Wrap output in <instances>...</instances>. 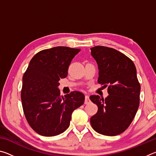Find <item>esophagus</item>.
<instances>
[{"mask_svg":"<svg viewBox=\"0 0 156 156\" xmlns=\"http://www.w3.org/2000/svg\"><path fill=\"white\" fill-rule=\"evenodd\" d=\"M90 102V100H89V97L88 95H86L85 96V100H84V104L87 105Z\"/></svg>","mask_w":156,"mask_h":156,"instance_id":"1","label":"esophagus"}]
</instances>
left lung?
I'll return each mask as SVG.
<instances>
[{
    "mask_svg": "<svg viewBox=\"0 0 156 156\" xmlns=\"http://www.w3.org/2000/svg\"><path fill=\"white\" fill-rule=\"evenodd\" d=\"M91 54L98 67V82L107 87L109 96L104 99L98 95L89 98L98 109L90 119L98 133L113 136L129 127L140 104V84L136 66L125 54L110 47L96 46Z\"/></svg>",
    "mask_w": 156,
    "mask_h": 156,
    "instance_id": "obj_1",
    "label": "left lung"
}]
</instances>
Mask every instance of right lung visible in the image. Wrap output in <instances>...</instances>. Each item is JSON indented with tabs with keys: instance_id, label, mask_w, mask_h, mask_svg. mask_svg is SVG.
Masks as SVG:
<instances>
[{
	"instance_id": "add662e5",
	"label": "right lung",
	"mask_w": 156,
	"mask_h": 156,
	"mask_svg": "<svg viewBox=\"0 0 156 156\" xmlns=\"http://www.w3.org/2000/svg\"><path fill=\"white\" fill-rule=\"evenodd\" d=\"M80 49L55 47L39 51L23 77L21 100L26 119L36 133L54 136L67 130L72 112L84 102V95L72 91L60 96L59 80Z\"/></svg>"
}]
</instances>
